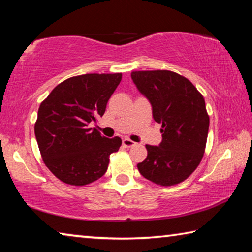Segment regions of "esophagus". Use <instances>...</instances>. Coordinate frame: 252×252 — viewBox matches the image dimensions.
I'll return each instance as SVG.
<instances>
[{"label":"esophagus","instance_id":"34e87169","mask_svg":"<svg viewBox=\"0 0 252 252\" xmlns=\"http://www.w3.org/2000/svg\"><path fill=\"white\" fill-rule=\"evenodd\" d=\"M135 144H136V143L131 141V139H129V138H124V139H123V146H124V147L128 148V147L134 146Z\"/></svg>","mask_w":252,"mask_h":252}]
</instances>
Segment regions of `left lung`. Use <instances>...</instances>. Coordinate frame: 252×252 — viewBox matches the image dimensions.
Instances as JSON below:
<instances>
[{"label": "left lung", "mask_w": 252, "mask_h": 252, "mask_svg": "<svg viewBox=\"0 0 252 252\" xmlns=\"http://www.w3.org/2000/svg\"><path fill=\"white\" fill-rule=\"evenodd\" d=\"M136 88L162 124V142L146 145L147 158L137 164L145 179L163 187L180 182L194 172L204 154L209 116L202 94L187 78L168 70L134 71Z\"/></svg>", "instance_id": "8db88e82"}]
</instances>
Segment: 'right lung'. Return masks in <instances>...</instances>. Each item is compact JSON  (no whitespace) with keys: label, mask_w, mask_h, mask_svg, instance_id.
Segmentation results:
<instances>
[{"label":"right lung","mask_w":252,"mask_h":252,"mask_svg":"<svg viewBox=\"0 0 252 252\" xmlns=\"http://www.w3.org/2000/svg\"><path fill=\"white\" fill-rule=\"evenodd\" d=\"M122 80V73H87L57 86L40 105L35 138L47 167L63 182L86 185L105 174L109 155L122 145L107 138L92 122L105 114L106 105Z\"/></svg>","instance_id":"add662e5"}]
</instances>
